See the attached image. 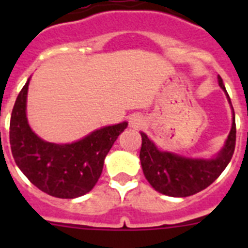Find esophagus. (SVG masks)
I'll use <instances>...</instances> for the list:
<instances>
[{
    "label": "esophagus",
    "mask_w": 248,
    "mask_h": 248,
    "mask_svg": "<svg viewBox=\"0 0 248 248\" xmlns=\"http://www.w3.org/2000/svg\"><path fill=\"white\" fill-rule=\"evenodd\" d=\"M129 124H130L131 128H140L141 125H144V119L141 115L139 114H133L130 118H129Z\"/></svg>",
    "instance_id": "34e87169"
}]
</instances>
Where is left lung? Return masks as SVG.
Masks as SVG:
<instances>
[{
	"label": "left lung",
	"mask_w": 248,
	"mask_h": 248,
	"mask_svg": "<svg viewBox=\"0 0 248 248\" xmlns=\"http://www.w3.org/2000/svg\"><path fill=\"white\" fill-rule=\"evenodd\" d=\"M221 87L231 105V99L223 85L222 78L218 76ZM233 122L231 131L220 153L212 159L186 157L183 155L160 150L148 138L145 133L141 135L140 161L146 180L160 194L172 198H186L202 191L211 185L229 165L236 145L235 111L232 108Z\"/></svg>",
	"instance_id": "1"
}]
</instances>
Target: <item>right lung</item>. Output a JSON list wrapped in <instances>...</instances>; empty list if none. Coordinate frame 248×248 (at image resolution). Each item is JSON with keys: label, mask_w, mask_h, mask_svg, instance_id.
Segmentation results:
<instances>
[{"label": "right lung", "mask_w": 248, "mask_h": 248, "mask_svg": "<svg viewBox=\"0 0 248 248\" xmlns=\"http://www.w3.org/2000/svg\"><path fill=\"white\" fill-rule=\"evenodd\" d=\"M30 78L19 92L10 123L13 159L31 183L59 199H76L93 189L103 171L104 159L128 123L104 126L71 144L45 141L27 120Z\"/></svg>", "instance_id": "obj_1"}]
</instances>
